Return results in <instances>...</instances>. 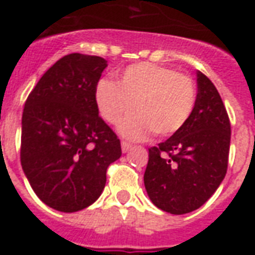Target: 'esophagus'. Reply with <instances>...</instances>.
<instances>
[{
    "label": "esophagus",
    "instance_id": "obj_1",
    "mask_svg": "<svg viewBox=\"0 0 255 255\" xmlns=\"http://www.w3.org/2000/svg\"><path fill=\"white\" fill-rule=\"evenodd\" d=\"M129 149H131V144L127 143V142H122V151H123V153H127Z\"/></svg>",
    "mask_w": 255,
    "mask_h": 255
}]
</instances>
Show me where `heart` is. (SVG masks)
<instances>
[{
  "instance_id": "obj_1",
  "label": "heart",
  "mask_w": 255,
  "mask_h": 255,
  "mask_svg": "<svg viewBox=\"0 0 255 255\" xmlns=\"http://www.w3.org/2000/svg\"><path fill=\"white\" fill-rule=\"evenodd\" d=\"M195 86L183 73L153 63H138L127 67L119 83L101 79L95 86V102L101 116L119 126L123 136L143 140L154 131L168 136L182 129L195 106Z\"/></svg>"
}]
</instances>
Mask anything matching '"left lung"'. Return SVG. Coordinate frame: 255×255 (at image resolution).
I'll use <instances>...</instances> for the list:
<instances>
[{
  "label": "left lung",
  "instance_id": "1",
  "mask_svg": "<svg viewBox=\"0 0 255 255\" xmlns=\"http://www.w3.org/2000/svg\"><path fill=\"white\" fill-rule=\"evenodd\" d=\"M195 106L186 126L149 149L143 182L150 201L171 214L201 208L224 180L231 124L214 84L197 72Z\"/></svg>",
  "mask_w": 255,
  "mask_h": 255
}]
</instances>
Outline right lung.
Wrapping results in <instances>:
<instances>
[{
    "mask_svg": "<svg viewBox=\"0 0 255 255\" xmlns=\"http://www.w3.org/2000/svg\"><path fill=\"white\" fill-rule=\"evenodd\" d=\"M105 58L72 53L43 73L25 101L20 161L38 198L73 213L104 191L106 169L120 158V139L98 116L95 86Z\"/></svg>",
    "mask_w": 255,
    "mask_h": 255,
    "instance_id": "right-lung-1",
    "label": "right lung"
}]
</instances>
